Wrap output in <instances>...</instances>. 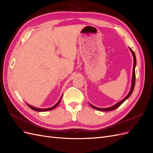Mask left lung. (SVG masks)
<instances>
[{
	"mask_svg": "<svg viewBox=\"0 0 153 153\" xmlns=\"http://www.w3.org/2000/svg\"><path fill=\"white\" fill-rule=\"evenodd\" d=\"M129 49H130L131 52L133 54V76H132V84H131V89H130V91H129V94L126 96V98H124L123 100H121V101H119V103H117V104H115V105L112 106V107H110V108H98V107H96V106L92 105L90 104V105L92 106V108H94L96 110H100V111H111V110H115L116 109L117 107H119V106L121 105L122 103H123L125 101H126L129 96H131V94H132V92L133 91V89H134V87H135V66H136V63H137V60H136V57H135V53H134L133 51L131 50V48H129Z\"/></svg>",
	"mask_w": 153,
	"mask_h": 153,
	"instance_id": "obj_1",
	"label": "left lung"
}]
</instances>
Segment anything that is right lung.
I'll use <instances>...</instances> for the list:
<instances>
[{
	"mask_svg": "<svg viewBox=\"0 0 153 153\" xmlns=\"http://www.w3.org/2000/svg\"><path fill=\"white\" fill-rule=\"evenodd\" d=\"M61 98H62V96H61ZM61 98H60L59 101L57 103V104H55L54 106H52V107H51V108H38L34 107V106H30V105H29V104H27V105H28V106H29V107L30 108H31L32 110H35V111H38V112H45V111H48V110H53V108H55V107H56V106H57L59 105V103H60V101H61Z\"/></svg>",
	"mask_w": 153,
	"mask_h": 153,
	"instance_id": "obj_1",
	"label": "right lung"
}]
</instances>
